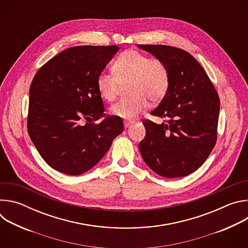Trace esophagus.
<instances>
[{
    "label": "esophagus",
    "instance_id": "1",
    "mask_svg": "<svg viewBox=\"0 0 248 248\" xmlns=\"http://www.w3.org/2000/svg\"><path fill=\"white\" fill-rule=\"evenodd\" d=\"M132 124L131 122H124V127H125V128H127V127H129V126H130V124Z\"/></svg>",
    "mask_w": 248,
    "mask_h": 248
}]
</instances>
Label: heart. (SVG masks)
I'll list each match as a JSON object with an SVG mask.
<instances>
[{
    "label": "heart",
    "mask_w": 248,
    "mask_h": 248,
    "mask_svg": "<svg viewBox=\"0 0 248 248\" xmlns=\"http://www.w3.org/2000/svg\"><path fill=\"white\" fill-rule=\"evenodd\" d=\"M112 70L114 75L102 73L98 76L97 89L104 100L113 101L122 85L130 82L127 91L131 96L119 100L111 107V113L120 119L133 120L148 108V98L157 102L169 89L170 73L165 62L135 50L124 52L113 63Z\"/></svg>",
    "instance_id": "obj_1"
}]
</instances>
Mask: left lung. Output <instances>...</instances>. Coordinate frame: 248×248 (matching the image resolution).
Returning a JSON list of instances; mask_svg holds the SVG:
<instances>
[{
    "instance_id": "8db88e82",
    "label": "left lung",
    "mask_w": 248,
    "mask_h": 248,
    "mask_svg": "<svg viewBox=\"0 0 248 248\" xmlns=\"http://www.w3.org/2000/svg\"><path fill=\"white\" fill-rule=\"evenodd\" d=\"M167 65L169 89L151 112L161 124L143 123L146 135L139 151L146 165L167 179L199 169L217 140L220 99L204 68L187 52L166 45H137Z\"/></svg>"
}]
</instances>
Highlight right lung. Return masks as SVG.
<instances>
[{
  "mask_svg": "<svg viewBox=\"0 0 248 248\" xmlns=\"http://www.w3.org/2000/svg\"><path fill=\"white\" fill-rule=\"evenodd\" d=\"M118 46H78L48 61L29 89L28 134L54 170L78 175L93 168L123 132V120L106 116L97 78ZM101 117L97 125L93 120ZM85 120L87 124H82Z\"/></svg>",
  "mask_w": 248,
  "mask_h": 248,
  "instance_id": "1",
  "label": "right lung"
}]
</instances>
